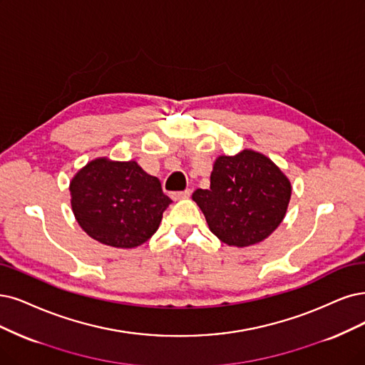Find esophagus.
<instances>
[{"mask_svg": "<svg viewBox=\"0 0 365 365\" xmlns=\"http://www.w3.org/2000/svg\"><path fill=\"white\" fill-rule=\"evenodd\" d=\"M192 191L191 190H185V191H178V192H171V198L173 200H182V198H187L191 197Z\"/></svg>", "mask_w": 365, "mask_h": 365, "instance_id": "obj_1", "label": "esophagus"}]
</instances>
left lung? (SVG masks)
I'll return each instance as SVG.
<instances>
[{"label": "left lung", "mask_w": 365, "mask_h": 365, "mask_svg": "<svg viewBox=\"0 0 365 365\" xmlns=\"http://www.w3.org/2000/svg\"><path fill=\"white\" fill-rule=\"evenodd\" d=\"M290 194L289 179L271 159L244 150L215 160L210 187L194 191L192 200L215 236L242 248L259 244L275 230Z\"/></svg>", "instance_id": "1"}]
</instances>
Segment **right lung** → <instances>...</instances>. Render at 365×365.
Wrapping results in <instances>:
<instances>
[{"label":"right lung","mask_w":365,"mask_h":365,"mask_svg":"<svg viewBox=\"0 0 365 365\" xmlns=\"http://www.w3.org/2000/svg\"><path fill=\"white\" fill-rule=\"evenodd\" d=\"M71 194L83 230L115 248H133L150 239L171 203L159 179L135 160H91L72 179Z\"/></svg>","instance_id":"obj_1"}]
</instances>
